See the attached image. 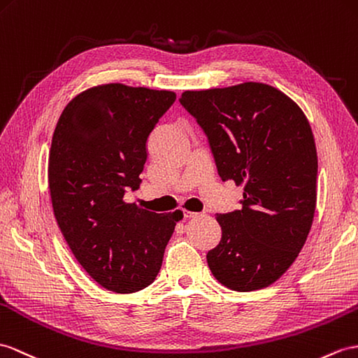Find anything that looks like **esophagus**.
<instances>
[{
	"label": "esophagus",
	"mask_w": 358,
	"mask_h": 358,
	"mask_svg": "<svg viewBox=\"0 0 358 358\" xmlns=\"http://www.w3.org/2000/svg\"><path fill=\"white\" fill-rule=\"evenodd\" d=\"M197 215H199L197 213L187 211V209H184V217H185V219H194V217H197Z\"/></svg>",
	"instance_id": "34e87169"
}]
</instances>
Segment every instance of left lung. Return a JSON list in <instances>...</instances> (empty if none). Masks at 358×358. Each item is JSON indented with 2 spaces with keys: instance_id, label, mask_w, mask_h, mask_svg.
<instances>
[{
  "instance_id": "obj_1",
  "label": "left lung",
  "mask_w": 358,
  "mask_h": 358,
  "mask_svg": "<svg viewBox=\"0 0 358 358\" xmlns=\"http://www.w3.org/2000/svg\"><path fill=\"white\" fill-rule=\"evenodd\" d=\"M208 136L222 180L245 185L241 209L217 214L222 240L208 252L215 280L264 289L299 255L316 209L317 153L302 109L270 85L185 91L179 99Z\"/></svg>"
}]
</instances>
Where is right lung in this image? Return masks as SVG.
Listing matches in <instances>:
<instances>
[{"label": "right lung", "instance_id": "right-lung-1", "mask_svg": "<svg viewBox=\"0 0 358 358\" xmlns=\"http://www.w3.org/2000/svg\"><path fill=\"white\" fill-rule=\"evenodd\" d=\"M176 100L171 91L94 86L66 104L51 141L48 187L55 217L76 259L115 293L150 285L182 213L124 202L139 188L147 138Z\"/></svg>", "mask_w": 358, "mask_h": 358}]
</instances>
